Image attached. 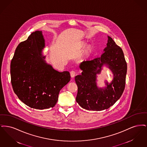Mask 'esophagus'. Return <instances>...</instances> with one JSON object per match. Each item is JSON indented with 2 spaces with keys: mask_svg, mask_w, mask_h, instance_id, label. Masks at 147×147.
<instances>
[{
  "mask_svg": "<svg viewBox=\"0 0 147 147\" xmlns=\"http://www.w3.org/2000/svg\"><path fill=\"white\" fill-rule=\"evenodd\" d=\"M70 76L71 77L73 78H74V77H75V76H76V72L74 71H70Z\"/></svg>",
  "mask_w": 147,
  "mask_h": 147,
  "instance_id": "obj_1",
  "label": "esophagus"
}]
</instances>
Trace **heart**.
I'll use <instances>...</instances> for the list:
<instances>
[{
  "label": "heart",
  "instance_id": "obj_1",
  "mask_svg": "<svg viewBox=\"0 0 147 147\" xmlns=\"http://www.w3.org/2000/svg\"><path fill=\"white\" fill-rule=\"evenodd\" d=\"M83 46H84V44H83ZM92 50H93V47H92V45H88L86 47V48H85V51H84V54H85L86 56H88V55H89L90 54H91V53H92Z\"/></svg>",
  "mask_w": 147,
  "mask_h": 147
}]
</instances>
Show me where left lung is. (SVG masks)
<instances>
[{
    "label": "left lung",
    "instance_id": "8db88e82",
    "mask_svg": "<svg viewBox=\"0 0 147 147\" xmlns=\"http://www.w3.org/2000/svg\"><path fill=\"white\" fill-rule=\"evenodd\" d=\"M107 37L104 52L100 57L80 63L82 74L75 77L78 86L76 101L87 110L99 111L109 109L119 100L125 89L127 67L124 54L112 38ZM104 66L112 71L113 79L110 84L105 81L106 86L101 88L96 82Z\"/></svg>",
    "mask_w": 147,
    "mask_h": 147
}]
</instances>
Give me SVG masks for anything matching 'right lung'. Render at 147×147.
<instances>
[{
    "label": "right lung",
    "instance_id": "1",
    "mask_svg": "<svg viewBox=\"0 0 147 147\" xmlns=\"http://www.w3.org/2000/svg\"><path fill=\"white\" fill-rule=\"evenodd\" d=\"M45 47L42 31H35L18 46L10 64L15 94L25 105L39 110L54 107L59 91L70 80L69 71L59 72L46 62Z\"/></svg>",
    "mask_w": 147,
    "mask_h": 147
}]
</instances>
